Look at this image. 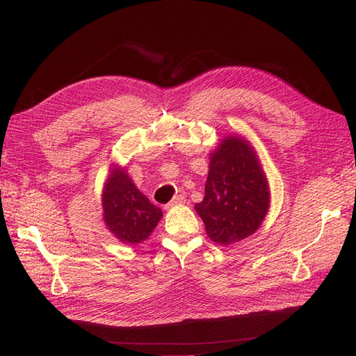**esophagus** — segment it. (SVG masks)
<instances>
[{"label":"esophagus","mask_w":356,"mask_h":356,"mask_svg":"<svg viewBox=\"0 0 356 356\" xmlns=\"http://www.w3.org/2000/svg\"><path fill=\"white\" fill-rule=\"evenodd\" d=\"M182 203H186V197L182 196V195H178V196H175L174 199H172L168 204H165V209L168 211V209H170V208L177 207V204H182Z\"/></svg>","instance_id":"esophagus-1"}]
</instances>
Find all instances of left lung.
I'll use <instances>...</instances> for the list:
<instances>
[{
	"label": "left lung",
	"mask_w": 356,
	"mask_h": 356,
	"mask_svg": "<svg viewBox=\"0 0 356 356\" xmlns=\"http://www.w3.org/2000/svg\"><path fill=\"white\" fill-rule=\"evenodd\" d=\"M204 197L196 212L209 239L221 246L254 234L270 207V190L254 147L239 135H227L209 154Z\"/></svg>",
	"instance_id": "obj_1"
}]
</instances>
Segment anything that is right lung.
Segmentation results:
<instances>
[{"instance_id": "right-lung-1", "label": "right lung", "mask_w": 356, "mask_h": 356, "mask_svg": "<svg viewBox=\"0 0 356 356\" xmlns=\"http://www.w3.org/2000/svg\"><path fill=\"white\" fill-rule=\"evenodd\" d=\"M102 218L114 238L138 245L153 233L163 212L136 188L124 168L111 165L102 191Z\"/></svg>"}]
</instances>
